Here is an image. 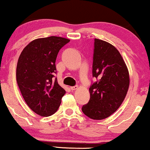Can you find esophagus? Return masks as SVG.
<instances>
[{"label": "esophagus", "instance_id": "obj_1", "mask_svg": "<svg viewBox=\"0 0 150 150\" xmlns=\"http://www.w3.org/2000/svg\"><path fill=\"white\" fill-rule=\"evenodd\" d=\"M70 89H71L72 90H76V89H78V86L75 85V86H73V87H70Z\"/></svg>", "mask_w": 150, "mask_h": 150}]
</instances>
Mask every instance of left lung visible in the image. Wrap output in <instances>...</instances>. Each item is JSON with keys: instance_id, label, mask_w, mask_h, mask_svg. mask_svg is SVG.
Returning a JSON list of instances; mask_svg holds the SVG:
<instances>
[{"instance_id": "left-lung-1", "label": "left lung", "mask_w": 150, "mask_h": 150, "mask_svg": "<svg viewBox=\"0 0 150 150\" xmlns=\"http://www.w3.org/2000/svg\"><path fill=\"white\" fill-rule=\"evenodd\" d=\"M92 75L97 79L89 87L90 99L82 107L87 116L102 120L120 107L128 92V68L119 51L112 44L94 39Z\"/></svg>"}]
</instances>
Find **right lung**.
<instances>
[{
	"mask_svg": "<svg viewBox=\"0 0 150 150\" xmlns=\"http://www.w3.org/2000/svg\"><path fill=\"white\" fill-rule=\"evenodd\" d=\"M69 42L54 36L34 39L19 57L16 70L19 89L29 107L41 116L56 113L65 94L57 78L54 79L55 63L60 49Z\"/></svg>",
	"mask_w": 150,
	"mask_h": 150,
	"instance_id": "add662e5",
	"label": "right lung"
}]
</instances>
